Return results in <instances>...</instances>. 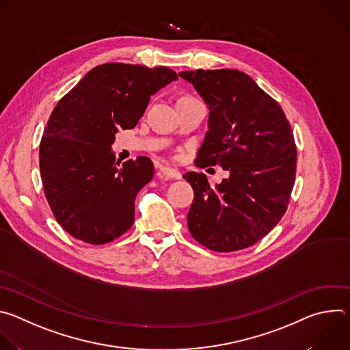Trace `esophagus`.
Returning <instances> with one entry per match:
<instances>
[{"label": "esophagus", "instance_id": "obj_1", "mask_svg": "<svg viewBox=\"0 0 350 350\" xmlns=\"http://www.w3.org/2000/svg\"><path fill=\"white\" fill-rule=\"evenodd\" d=\"M159 173L165 177V178H176V180H180L181 178V174H180V172H177V170H174V169H172V167H166V166H163V167H161V170H159Z\"/></svg>", "mask_w": 350, "mask_h": 350}]
</instances>
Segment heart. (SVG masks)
I'll use <instances>...</instances> for the list:
<instances>
[{"instance_id": "heart-1", "label": "heart", "mask_w": 350, "mask_h": 350, "mask_svg": "<svg viewBox=\"0 0 350 350\" xmlns=\"http://www.w3.org/2000/svg\"><path fill=\"white\" fill-rule=\"evenodd\" d=\"M189 99H195V98H192L191 95H181L177 101H189Z\"/></svg>"}]
</instances>
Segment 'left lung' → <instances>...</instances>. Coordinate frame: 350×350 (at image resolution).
<instances>
[{
    "label": "left lung",
    "instance_id": "8db88e82",
    "mask_svg": "<svg viewBox=\"0 0 350 350\" xmlns=\"http://www.w3.org/2000/svg\"><path fill=\"white\" fill-rule=\"evenodd\" d=\"M209 109L208 133L195 165L220 166L228 177L212 187L204 173L184 178L193 189L191 235L216 252H234L266 237L284 216L295 183L296 146L278 103L235 69L187 70Z\"/></svg>",
    "mask_w": 350,
    "mask_h": 350
}]
</instances>
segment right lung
Listing matches in <instances>:
<instances>
[{
	"instance_id": "add662e5",
	"label": "right lung",
	"mask_w": 350,
	"mask_h": 350,
	"mask_svg": "<svg viewBox=\"0 0 350 350\" xmlns=\"http://www.w3.org/2000/svg\"><path fill=\"white\" fill-rule=\"evenodd\" d=\"M159 66L104 64L91 69L61 99L40 144V173L46 201L72 237L103 245L134 223L139 189L154 177L146 157L116 162V133L133 129L149 98L177 80Z\"/></svg>"
}]
</instances>
